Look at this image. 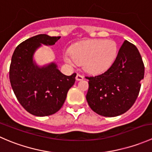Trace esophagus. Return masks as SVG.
Segmentation results:
<instances>
[{"label":"esophagus","mask_w":152,"mask_h":152,"mask_svg":"<svg viewBox=\"0 0 152 152\" xmlns=\"http://www.w3.org/2000/svg\"><path fill=\"white\" fill-rule=\"evenodd\" d=\"M76 81H81V80H83L84 79V76H82L80 74H77L76 76Z\"/></svg>","instance_id":"1"}]
</instances>
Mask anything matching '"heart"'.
Masks as SVG:
<instances>
[{
    "instance_id": "obj_1",
    "label": "heart",
    "mask_w": 152,
    "mask_h": 152,
    "mask_svg": "<svg viewBox=\"0 0 152 152\" xmlns=\"http://www.w3.org/2000/svg\"><path fill=\"white\" fill-rule=\"evenodd\" d=\"M117 50V45L113 40L89 39L75 44L70 51H65L64 60L70 67L83 64L86 72L99 74L113 64Z\"/></svg>"
}]
</instances>
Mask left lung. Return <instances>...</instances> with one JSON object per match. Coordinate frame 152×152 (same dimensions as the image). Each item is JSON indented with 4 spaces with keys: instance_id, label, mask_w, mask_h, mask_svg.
<instances>
[{
    "instance_id": "obj_1",
    "label": "left lung",
    "mask_w": 152,
    "mask_h": 152,
    "mask_svg": "<svg viewBox=\"0 0 152 152\" xmlns=\"http://www.w3.org/2000/svg\"><path fill=\"white\" fill-rule=\"evenodd\" d=\"M144 77V65L138 49L124 41L110 68L96 76L86 77L89 89L86 99L100 115L115 117L134 104Z\"/></svg>"
}]
</instances>
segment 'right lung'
<instances>
[{"instance_id":"add662e5","label":"right lung","mask_w":152,"mask_h":152,"mask_svg":"<svg viewBox=\"0 0 152 152\" xmlns=\"http://www.w3.org/2000/svg\"><path fill=\"white\" fill-rule=\"evenodd\" d=\"M60 37L38 34L21 42L15 48L10 68L12 90L22 107L35 116H48L60 110L76 73L65 76L55 62L39 66L34 60L42 45H53Z\"/></svg>"}]
</instances>
